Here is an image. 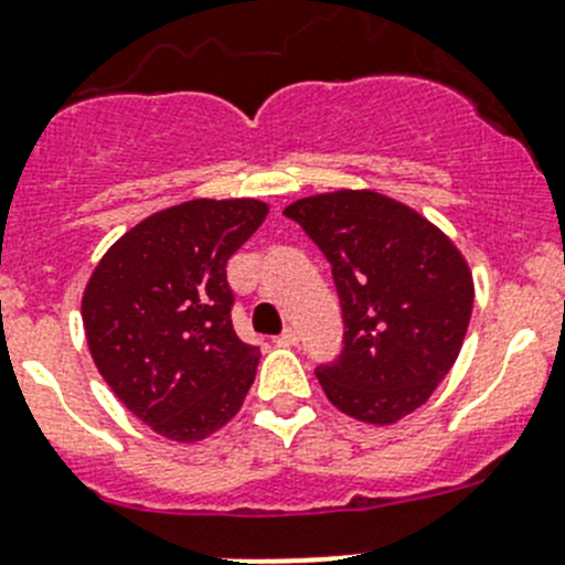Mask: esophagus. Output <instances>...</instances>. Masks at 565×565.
Here are the masks:
<instances>
[{"label":"esophagus","mask_w":565,"mask_h":565,"mask_svg":"<svg viewBox=\"0 0 565 565\" xmlns=\"http://www.w3.org/2000/svg\"><path fill=\"white\" fill-rule=\"evenodd\" d=\"M276 342L278 344H287V348H292V344H298V331H295V328H284L281 337H278Z\"/></svg>","instance_id":"esophagus-1"}]
</instances>
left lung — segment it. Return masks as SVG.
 <instances>
[{
    "label": "left lung",
    "mask_w": 565,
    "mask_h": 565,
    "mask_svg": "<svg viewBox=\"0 0 565 565\" xmlns=\"http://www.w3.org/2000/svg\"><path fill=\"white\" fill-rule=\"evenodd\" d=\"M331 262L344 342L317 381L342 414L392 425L428 403L461 353L475 303L467 259L419 212L372 190L284 210Z\"/></svg>",
    "instance_id": "1"
}]
</instances>
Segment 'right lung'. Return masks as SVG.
I'll use <instances>...</instances> for the list:
<instances>
[{
  "instance_id": "1",
  "label": "right lung",
  "mask_w": 565,
  "mask_h": 565,
  "mask_svg": "<svg viewBox=\"0 0 565 565\" xmlns=\"http://www.w3.org/2000/svg\"><path fill=\"white\" fill-rule=\"evenodd\" d=\"M254 199H195L146 217L82 295L87 348L115 397L171 441H201L239 411L259 348L234 333L226 262L262 226Z\"/></svg>"
}]
</instances>
